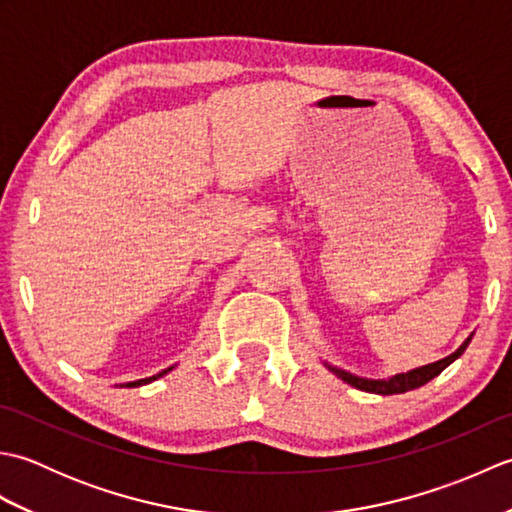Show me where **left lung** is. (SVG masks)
Returning <instances> with one entry per match:
<instances>
[{
  "instance_id": "8db88e82",
  "label": "left lung",
  "mask_w": 512,
  "mask_h": 512,
  "mask_svg": "<svg viewBox=\"0 0 512 512\" xmlns=\"http://www.w3.org/2000/svg\"><path fill=\"white\" fill-rule=\"evenodd\" d=\"M471 332L469 336H466V341L455 350L453 354L440 358V361L436 363H429V365H422V367H416V369H409V372H402V374H394V376H387V378H365V376H356L352 372H347V369H341L336 367L328 361H323V365L330 369V372L334 376H339L343 383L352 385L356 389L361 391H367V394H380V396H391V394H405V391H411V389H418L422 385H427L431 378H436L442 369H447L455 358H460L464 354L466 347H469L471 339H473Z\"/></svg>"
}]
</instances>
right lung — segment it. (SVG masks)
Returning <instances> with one entry per match:
<instances>
[{"mask_svg":"<svg viewBox=\"0 0 512 512\" xmlns=\"http://www.w3.org/2000/svg\"><path fill=\"white\" fill-rule=\"evenodd\" d=\"M173 367H176V365H171V367H167V369H162V372H158V374H154V376H149V378H138V380H132V383H121V385H116V387H143V385H149V383H154V380H158L160 376L169 374Z\"/></svg>","mask_w":512,"mask_h":512,"instance_id":"add662e5","label":"right lung"}]
</instances>
